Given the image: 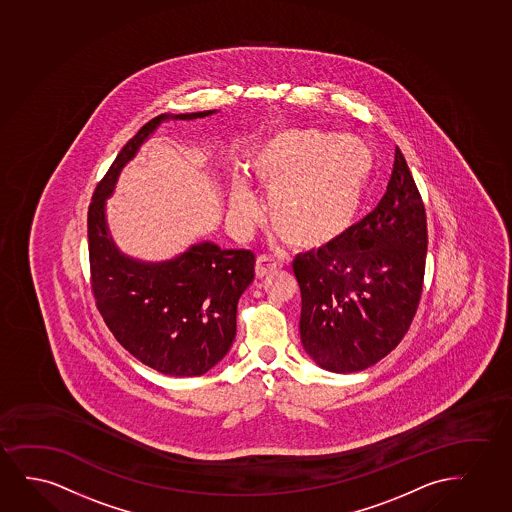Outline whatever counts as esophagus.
Returning a JSON list of instances; mask_svg holds the SVG:
<instances>
[{
    "label": "esophagus",
    "instance_id": "obj_1",
    "mask_svg": "<svg viewBox=\"0 0 512 512\" xmlns=\"http://www.w3.org/2000/svg\"><path fill=\"white\" fill-rule=\"evenodd\" d=\"M278 267L279 264L276 260L266 257V255H260L255 260V276L259 279L266 278L269 274H273L274 271H278Z\"/></svg>",
    "mask_w": 512,
    "mask_h": 512
}]
</instances>
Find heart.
Returning <instances> with one entry per match:
<instances>
[{
    "label": "heart",
    "mask_w": 512,
    "mask_h": 512,
    "mask_svg": "<svg viewBox=\"0 0 512 512\" xmlns=\"http://www.w3.org/2000/svg\"><path fill=\"white\" fill-rule=\"evenodd\" d=\"M250 170L269 191L274 231L297 248L332 245L358 217L373 172L372 151L354 135L279 128L253 147ZM229 215L241 229L260 217L245 175H234Z\"/></svg>",
    "instance_id": "b5f03b06"
}]
</instances>
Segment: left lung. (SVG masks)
<instances>
[{"mask_svg": "<svg viewBox=\"0 0 512 512\" xmlns=\"http://www.w3.org/2000/svg\"><path fill=\"white\" fill-rule=\"evenodd\" d=\"M425 252L424 203L396 147L377 208L332 245L293 260L309 358L333 373L361 372L385 358L417 312Z\"/></svg>", "mask_w": 512, "mask_h": 512, "instance_id": "left-lung-1", "label": "left lung"}]
</instances>
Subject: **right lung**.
<instances>
[{
    "instance_id": "obj_1",
    "label": "right lung",
    "mask_w": 512,
    "mask_h": 512,
    "mask_svg": "<svg viewBox=\"0 0 512 512\" xmlns=\"http://www.w3.org/2000/svg\"><path fill=\"white\" fill-rule=\"evenodd\" d=\"M215 113H166L146 123L100 180L88 210L92 290L102 318L133 358L172 377H198L226 358L236 337L239 297L253 281L255 255L200 241L173 259H133L114 243L106 201L121 170L163 123Z\"/></svg>"
}]
</instances>
